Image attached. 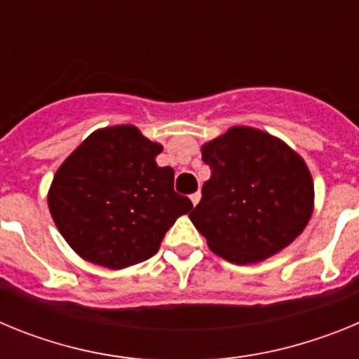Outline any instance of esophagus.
<instances>
[{
    "label": "esophagus",
    "instance_id": "obj_1",
    "mask_svg": "<svg viewBox=\"0 0 359 359\" xmlns=\"http://www.w3.org/2000/svg\"><path fill=\"white\" fill-rule=\"evenodd\" d=\"M199 199H201V192H196V194L190 196V201H192V205H194V207L199 203Z\"/></svg>",
    "mask_w": 359,
    "mask_h": 359
}]
</instances>
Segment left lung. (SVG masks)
<instances>
[{"mask_svg": "<svg viewBox=\"0 0 359 359\" xmlns=\"http://www.w3.org/2000/svg\"><path fill=\"white\" fill-rule=\"evenodd\" d=\"M210 180L189 217L215 255L255 264L290 246L309 223L315 185L304 158L277 136L233 126L203 144Z\"/></svg>", "mask_w": 359, "mask_h": 359, "instance_id": "1", "label": "left lung"}]
</instances>
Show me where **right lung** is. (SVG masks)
Wrapping results in <instances>:
<instances>
[{
  "label": "right lung",
  "instance_id": "add662e5",
  "mask_svg": "<svg viewBox=\"0 0 359 359\" xmlns=\"http://www.w3.org/2000/svg\"><path fill=\"white\" fill-rule=\"evenodd\" d=\"M161 144L135 126L91 133L57 169L48 208L69 248L91 264L123 269L151 259L176 219L192 210L160 167Z\"/></svg>",
  "mask_w": 359,
  "mask_h": 359
}]
</instances>
